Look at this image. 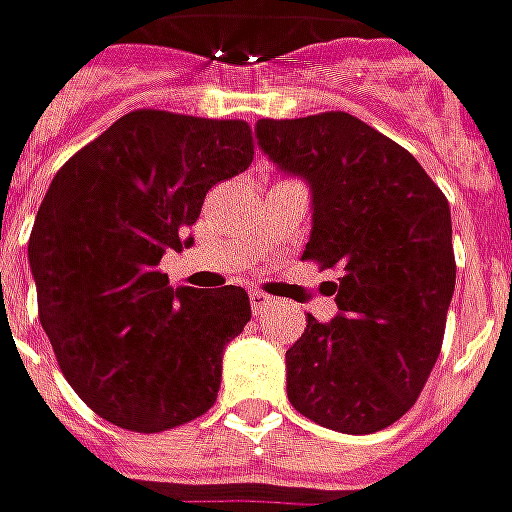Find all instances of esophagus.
Instances as JSON below:
<instances>
[{
	"label": "esophagus",
	"mask_w": 512,
	"mask_h": 512,
	"mask_svg": "<svg viewBox=\"0 0 512 512\" xmlns=\"http://www.w3.org/2000/svg\"><path fill=\"white\" fill-rule=\"evenodd\" d=\"M249 302H252V311H255L257 316L263 314V311H266V308H269L271 302V297L269 294H263V291H249Z\"/></svg>",
	"instance_id": "obj_1"
}]
</instances>
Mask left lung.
<instances>
[{
    "instance_id": "left-lung-1",
    "label": "left lung",
    "mask_w": 512,
    "mask_h": 512,
    "mask_svg": "<svg viewBox=\"0 0 512 512\" xmlns=\"http://www.w3.org/2000/svg\"><path fill=\"white\" fill-rule=\"evenodd\" d=\"M257 142L311 187L305 260L342 269L339 314L288 347V401L319 426L373 434L401 420L440 356L457 283L451 210L415 156L347 111L257 120Z\"/></svg>"
}]
</instances>
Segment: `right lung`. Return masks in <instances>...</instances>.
Returning <instances> with one entry per match:
<instances>
[{
  "mask_svg": "<svg viewBox=\"0 0 512 512\" xmlns=\"http://www.w3.org/2000/svg\"><path fill=\"white\" fill-rule=\"evenodd\" d=\"M252 159L243 120L137 109L55 173L27 243L38 319L69 387L114 426L168 431L218 398L249 294L173 288L159 260L193 243L212 184Z\"/></svg>",
  "mask_w": 512,
  "mask_h": 512,
  "instance_id": "right-lung-1",
  "label": "right lung"
}]
</instances>
